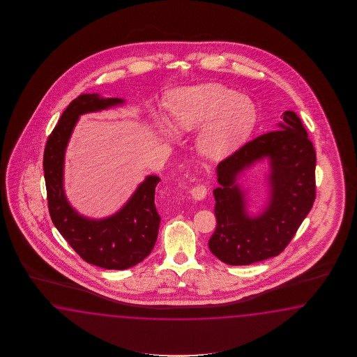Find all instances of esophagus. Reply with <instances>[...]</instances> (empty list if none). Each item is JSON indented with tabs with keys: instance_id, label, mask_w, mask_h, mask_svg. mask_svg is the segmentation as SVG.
<instances>
[{
	"instance_id": "obj_1",
	"label": "esophagus",
	"mask_w": 357,
	"mask_h": 357,
	"mask_svg": "<svg viewBox=\"0 0 357 357\" xmlns=\"http://www.w3.org/2000/svg\"><path fill=\"white\" fill-rule=\"evenodd\" d=\"M190 192H191V195H192L194 199L203 200L206 197V186L203 185V183H199L197 186H194Z\"/></svg>"
}]
</instances>
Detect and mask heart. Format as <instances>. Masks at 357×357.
Masks as SVG:
<instances>
[{
	"label": "heart",
	"mask_w": 357,
	"mask_h": 357,
	"mask_svg": "<svg viewBox=\"0 0 357 357\" xmlns=\"http://www.w3.org/2000/svg\"><path fill=\"white\" fill-rule=\"evenodd\" d=\"M168 109L178 129L194 131L197 149L213 160L226 158L250 135L257 121V108L248 97L220 84H200L174 91L168 96ZM162 135L175 137L177 130L167 117L153 116Z\"/></svg>",
	"instance_id": "obj_1"
}]
</instances>
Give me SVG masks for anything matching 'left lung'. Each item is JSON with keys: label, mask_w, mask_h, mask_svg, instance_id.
I'll return each mask as SVG.
<instances>
[{"label": "left lung", "mask_w": 357, "mask_h": 357, "mask_svg": "<svg viewBox=\"0 0 357 357\" xmlns=\"http://www.w3.org/2000/svg\"><path fill=\"white\" fill-rule=\"evenodd\" d=\"M282 117L278 130L243 145L217 167L220 188L213 191L217 227L208 245L229 266H249L280 255L314 204V145L295 112L286 111ZM264 156L271 162V197L263 213L250 218L235 178Z\"/></svg>", "instance_id": "obj_1"}]
</instances>
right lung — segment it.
Listing matches in <instances>:
<instances>
[{
	"label": "right lung",
	"mask_w": 357,
	"mask_h": 357,
	"mask_svg": "<svg viewBox=\"0 0 357 357\" xmlns=\"http://www.w3.org/2000/svg\"><path fill=\"white\" fill-rule=\"evenodd\" d=\"M122 99L80 94L63 111L47 139L43 154L47 202L51 220L84 261L105 269H128L144 260L157 241L160 217L154 204L158 176H148L119 212L105 220H89L68 204L63 191V158L80 114L121 105Z\"/></svg>",
	"instance_id": "obj_1"
}]
</instances>
